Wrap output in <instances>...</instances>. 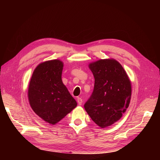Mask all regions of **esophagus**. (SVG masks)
Returning <instances> with one entry per match:
<instances>
[{"instance_id": "1", "label": "esophagus", "mask_w": 160, "mask_h": 160, "mask_svg": "<svg viewBox=\"0 0 160 160\" xmlns=\"http://www.w3.org/2000/svg\"><path fill=\"white\" fill-rule=\"evenodd\" d=\"M77 103H78V104L79 105H81L82 104V103H83V100H82V99L81 98H77Z\"/></svg>"}]
</instances>
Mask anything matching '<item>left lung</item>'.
Segmentation results:
<instances>
[{"label": "left lung", "instance_id": "1", "mask_svg": "<svg viewBox=\"0 0 160 160\" xmlns=\"http://www.w3.org/2000/svg\"><path fill=\"white\" fill-rule=\"evenodd\" d=\"M89 68L95 85L84 108L98 126L107 128L119 120L129 107L132 83L122 65L114 59L92 62Z\"/></svg>", "mask_w": 160, "mask_h": 160}]
</instances>
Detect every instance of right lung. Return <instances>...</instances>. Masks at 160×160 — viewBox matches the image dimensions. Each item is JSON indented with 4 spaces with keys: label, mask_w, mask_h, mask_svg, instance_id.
Listing matches in <instances>:
<instances>
[{
    "label": "right lung",
    "mask_w": 160,
    "mask_h": 160,
    "mask_svg": "<svg viewBox=\"0 0 160 160\" xmlns=\"http://www.w3.org/2000/svg\"><path fill=\"white\" fill-rule=\"evenodd\" d=\"M63 62L53 59L41 62L34 70L28 88L31 108L38 117L55 125L77 103L61 79Z\"/></svg>",
    "instance_id": "right-lung-1"
}]
</instances>
